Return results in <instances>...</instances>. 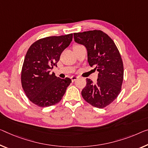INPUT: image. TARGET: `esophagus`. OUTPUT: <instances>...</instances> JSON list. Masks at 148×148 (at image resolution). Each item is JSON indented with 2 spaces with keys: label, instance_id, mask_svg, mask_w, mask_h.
Returning <instances> with one entry per match:
<instances>
[{
  "label": "esophagus",
  "instance_id": "1",
  "mask_svg": "<svg viewBox=\"0 0 148 148\" xmlns=\"http://www.w3.org/2000/svg\"><path fill=\"white\" fill-rule=\"evenodd\" d=\"M78 78H79V77H77V76H72V77H71V81H72L73 82H74L75 81L77 80V79H78Z\"/></svg>",
  "mask_w": 148,
  "mask_h": 148
}]
</instances>
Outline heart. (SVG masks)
<instances>
[{"label": "heart", "instance_id": "obj_1", "mask_svg": "<svg viewBox=\"0 0 148 148\" xmlns=\"http://www.w3.org/2000/svg\"><path fill=\"white\" fill-rule=\"evenodd\" d=\"M79 46H81V45H75V46L74 47H79Z\"/></svg>", "mask_w": 148, "mask_h": 148}]
</instances>
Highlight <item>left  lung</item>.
I'll list each match as a JSON object with an SVG mask.
<instances>
[{
	"label": "left lung",
	"instance_id": "obj_1",
	"mask_svg": "<svg viewBox=\"0 0 148 148\" xmlns=\"http://www.w3.org/2000/svg\"><path fill=\"white\" fill-rule=\"evenodd\" d=\"M74 40L87 51L90 66L99 72L97 82L87 79L82 97L95 107L102 108L116 99L124 77L123 63L114 41L101 30L74 33Z\"/></svg>",
	"mask_w": 148,
	"mask_h": 148
}]
</instances>
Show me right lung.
Instances as JSON below:
<instances>
[{
	"label": "right lung",
	"instance_id": "right-lung-1",
	"mask_svg": "<svg viewBox=\"0 0 148 148\" xmlns=\"http://www.w3.org/2000/svg\"><path fill=\"white\" fill-rule=\"evenodd\" d=\"M73 34L49 36L36 41L29 47L22 69V88L32 103L40 107L60 102L71 79L57 77L51 70L69 46Z\"/></svg>",
	"mask_w": 148,
	"mask_h": 148
}]
</instances>
